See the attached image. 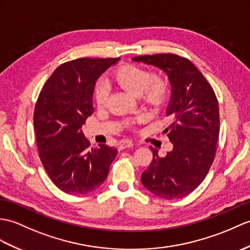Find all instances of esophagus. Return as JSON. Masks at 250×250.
I'll use <instances>...</instances> for the list:
<instances>
[{
	"label": "esophagus",
	"mask_w": 250,
	"mask_h": 250,
	"mask_svg": "<svg viewBox=\"0 0 250 250\" xmlns=\"http://www.w3.org/2000/svg\"><path fill=\"white\" fill-rule=\"evenodd\" d=\"M130 147H133L132 141H129V139H125V141L120 142L118 149H119V150H124V149H125V148H130Z\"/></svg>",
	"instance_id": "esophagus-1"
}]
</instances>
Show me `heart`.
Listing matches in <instances>:
<instances>
[{
	"mask_svg": "<svg viewBox=\"0 0 250 250\" xmlns=\"http://www.w3.org/2000/svg\"><path fill=\"white\" fill-rule=\"evenodd\" d=\"M113 79L123 88L152 105H159L165 99L167 83L161 74L148 73L141 67L127 65L120 68ZM94 99L98 107H103L106 104L107 88L103 84L95 87ZM141 119L142 117L129 119L126 125H131Z\"/></svg>",
	"mask_w": 250,
	"mask_h": 250,
	"instance_id": "obj_1",
	"label": "heart"
}]
</instances>
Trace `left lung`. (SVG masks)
Returning <instances> with one entry per match:
<instances>
[{
    "label": "left lung",
    "mask_w": 250,
    "mask_h": 250,
    "mask_svg": "<svg viewBox=\"0 0 250 250\" xmlns=\"http://www.w3.org/2000/svg\"><path fill=\"white\" fill-rule=\"evenodd\" d=\"M163 70L171 86L166 127L173 148L153 160L142 173L143 185L164 199H178L190 194L204 181L215 158L218 132V102L211 85L195 65L176 54L143 55L132 59Z\"/></svg>",
    "instance_id": "8db88e82"
}]
</instances>
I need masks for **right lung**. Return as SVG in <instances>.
<instances>
[{"label": "right lung", "instance_id": "obj_1", "mask_svg": "<svg viewBox=\"0 0 250 250\" xmlns=\"http://www.w3.org/2000/svg\"><path fill=\"white\" fill-rule=\"evenodd\" d=\"M120 59H78L55 69L40 91L34 112L39 158L57 188L86 195L105 181L117 149L89 148L82 126L94 113L98 78Z\"/></svg>", "mask_w": 250, "mask_h": 250}]
</instances>
